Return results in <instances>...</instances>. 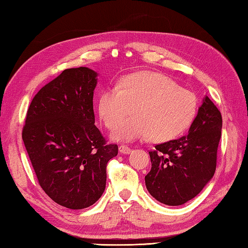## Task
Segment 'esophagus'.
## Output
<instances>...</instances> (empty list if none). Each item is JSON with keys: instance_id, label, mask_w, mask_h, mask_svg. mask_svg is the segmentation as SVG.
<instances>
[{"instance_id": "1", "label": "esophagus", "mask_w": 248, "mask_h": 248, "mask_svg": "<svg viewBox=\"0 0 248 248\" xmlns=\"http://www.w3.org/2000/svg\"><path fill=\"white\" fill-rule=\"evenodd\" d=\"M119 151L124 155H129V154H131V152H132V149H131L130 147H128L127 145H120L119 146Z\"/></svg>"}]
</instances>
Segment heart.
Instances as JSON below:
<instances>
[{
    "instance_id": "1",
    "label": "heart",
    "mask_w": 248,
    "mask_h": 248,
    "mask_svg": "<svg viewBox=\"0 0 248 248\" xmlns=\"http://www.w3.org/2000/svg\"><path fill=\"white\" fill-rule=\"evenodd\" d=\"M134 108V116L120 121ZM197 110L196 96L162 73L140 71L124 77L118 85L105 88L98 100L100 118L113 139L135 140L150 136L168 141L180 135Z\"/></svg>"
}]
</instances>
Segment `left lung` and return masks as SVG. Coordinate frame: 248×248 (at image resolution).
Masks as SVG:
<instances>
[{
	"label": "left lung",
	"instance_id": "left-lung-1",
	"mask_svg": "<svg viewBox=\"0 0 248 248\" xmlns=\"http://www.w3.org/2000/svg\"><path fill=\"white\" fill-rule=\"evenodd\" d=\"M222 124L218 108L205 96L187 135L149 151L151 170L145 182L152 197L180 205L197 196L215 172Z\"/></svg>",
	"mask_w": 248,
	"mask_h": 248
}]
</instances>
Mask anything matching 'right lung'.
Returning a JSON list of instances; mask_svg holds the SVG:
<instances>
[{
    "mask_svg": "<svg viewBox=\"0 0 248 248\" xmlns=\"http://www.w3.org/2000/svg\"><path fill=\"white\" fill-rule=\"evenodd\" d=\"M97 73L70 68L31 100L22 140L37 180L62 207L80 210L101 197L107 164L118 154L94 125L93 91Z\"/></svg>",
    "mask_w": 248,
    "mask_h": 248,
    "instance_id": "1",
    "label": "right lung"
}]
</instances>
